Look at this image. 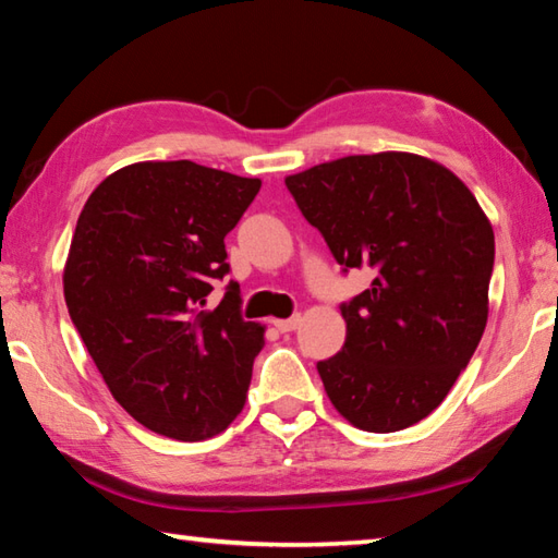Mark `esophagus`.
<instances>
[{
    "label": "esophagus",
    "instance_id": "1",
    "mask_svg": "<svg viewBox=\"0 0 558 558\" xmlns=\"http://www.w3.org/2000/svg\"><path fill=\"white\" fill-rule=\"evenodd\" d=\"M278 327V332H282V335H288V332H292V329H298V325H300V315H292L290 319H276V323H272Z\"/></svg>",
    "mask_w": 558,
    "mask_h": 558
}]
</instances>
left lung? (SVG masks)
Instances as JSON below:
<instances>
[{"mask_svg":"<svg viewBox=\"0 0 558 558\" xmlns=\"http://www.w3.org/2000/svg\"><path fill=\"white\" fill-rule=\"evenodd\" d=\"M286 186L342 270L374 276L339 305L344 347L317 362L329 401L369 433L423 421L485 332L495 266L487 216L450 169L409 153L342 157Z\"/></svg>","mask_w":558,"mask_h":558,"instance_id":"1","label":"left lung"}]
</instances>
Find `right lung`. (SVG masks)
<instances>
[{"mask_svg":"<svg viewBox=\"0 0 558 558\" xmlns=\"http://www.w3.org/2000/svg\"><path fill=\"white\" fill-rule=\"evenodd\" d=\"M260 179L189 159L137 162L96 186L75 223L63 295L75 329L122 409L177 440L211 438L241 413L263 327L241 315L226 233Z\"/></svg>","mask_w":558,"mask_h":558,"instance_id":"add662e5","label":"right lung"}]
</instances>
